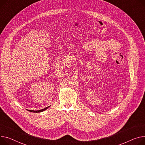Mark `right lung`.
<instances>
[{"instance_id":"1","label":"right lung","mask_w":145,"mask_h":145,"mask_svg":"<svg viewBox=\"0 0 145 145\" xmlns=\"http://www.w3.org/2000/svg\"><path fill=\"white\" fill-rule=\"evenodd\" d=\"M48 107H46L45 108H44V109H42V110H37V111H34V110H28V111H30V112H40L44 111V110H45L46 109H47Z\"/></svg>"}]
</instances>
